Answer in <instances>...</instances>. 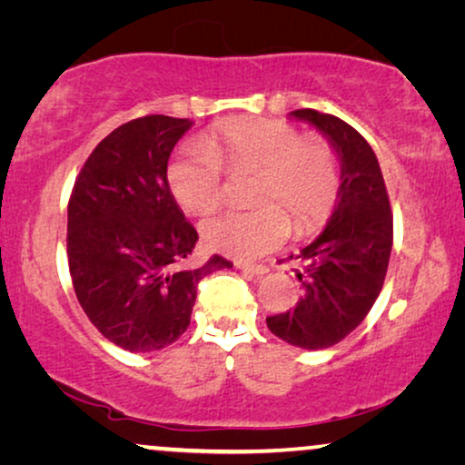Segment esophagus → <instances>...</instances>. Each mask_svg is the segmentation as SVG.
I'll use <instances>...</instances> for the list:
<instances>
[{"mask_svg":"<svg viewBox=\"0 0 465 465\" xmlns=\"http://www.w3.org/2000/svg\"><path fill=\"white\" fill-rule=\"evenodd\" d=\"M237 269H241L243 272H250V275H258V277H262L269 272V266L266 264H253V262H237Z\"/></svg>","mask_w":465,"mask_h":465,"instance_id":"1","label":"esophagus"}]
</instances>
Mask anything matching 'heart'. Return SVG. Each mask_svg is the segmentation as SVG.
Returning <instances> with one entry per match:
<instances>
[{
    "label": "heart",
    "instance_id": "obj_1",
    "mask_svg": "<svg viewBox=\"0 0 465 465\" xmlns=\"http://www.w3.org/2000/svg\"><path fill=\"white\" fill-rule=\"evenodd\" d=\"M222 167L253 171L247 212H218L201 222V234L213 250L256 258L275 250L294 232L313 228L332 205L339 186V161L332 145L302 137L294 124L275 118L228 123L201 143L180 150L167 177L175 201L190 213H205L220 203Z\"/></svg>",
    "mask_w": 465,
    "mask_h": 465
}]
</instances>
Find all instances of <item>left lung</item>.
Instances as JSON below:
<instances>
[{
    "mask_svg": "<svg viewBox=\"0 0 465 465\" xmlns=\"http://www.w3.org/2000/svg\"><path fill=\"white\" fill-rule=\"evenodd\" d=\"M313 124L341 163L334 212L313 243L294 258L302 296L266 326L294 347H332L364 322L383 288L393 243L390 196L379 161L364 137L345 120L317 110L290 112Z\"/></svg>",
    "mask_w": 465,
    "mask_h": 465,
    "instance_id": "left-lung-1",
    "label": "left lung"
}]
</instances>
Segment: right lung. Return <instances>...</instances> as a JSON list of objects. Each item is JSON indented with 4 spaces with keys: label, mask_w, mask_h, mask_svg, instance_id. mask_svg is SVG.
<instances>
[{
    "label": "right lung",
    "mask_w": 465,
    "mask_h": 465,
    "mask_svg": "<svg viewBox=\"0 0 465 465\" xmlns=\"http://www.w3.org/2000/svg\"><path fill=\"white\" fill-rule=\"evenodd\" d=\"M190 126L188 118L154 114L114 129L88 156L67 205V260L80 307L131 353L180 339L201 279L232 266L218 253L183 266L199 234L171 194L167 164Z\"/></svg>",
    "instance_id": "1"
}]
</instances>
